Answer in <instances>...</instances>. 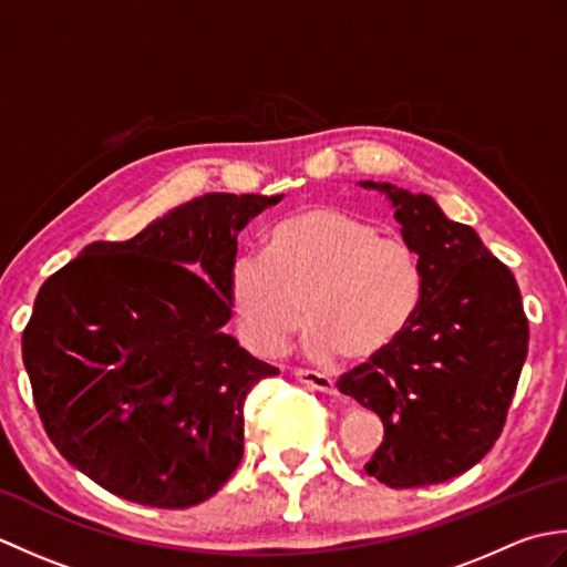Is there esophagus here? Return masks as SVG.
Returning <instances> with one entry per match:
<instances>
[{
    "label": "esophagus",
    "mask_w": 567,
    "mask_h": 567,
    "mask_svg": "<svg viewBox=\"0 0 567 567\" xmlns=\"http://www.w3.org/2000/svg\"><path fill=\"white\" fill-rule=\"evenodd\" d=\"M295 378L302 382V384H307L309 390H317V392H323V394H333L336 392V382L329 375H321V372H317V370L297 368L295 370Z\"/></svg>",
    "instance_id": "1"
}]
</instances>
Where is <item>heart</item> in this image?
I'll use <instances>...</instances> for the list:
<instances>
[{
    "label": "heart",
    "instance_id": "1",
    "mask_svg": "<svg viewBox=\"0 0 567 567\" xmlns=\"http://www.w3.org/2000/svg\"><path fill=\"white\" fill-rule=\"evenodd\" d=\"M421 292L416 252L384 236L375 219L341 207L285 216L262 236L260 258H238L228 277V299L256 351H280L307 315L309 355L346 353L358 363L396 346Z\"/></svg>",
    "mask_w": 567,
    "mask_h": 567
}]
</instances>
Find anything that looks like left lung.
I'll return each instance as SVG.
<instances>
[{"label": "left lung", "mask_w": 567, "mask_h": 567, "mask_svg": "<svg viewBox=\"0 0 567 567\" xmlns=\"http://www.w3.org/2000/svg\"><path fill=\"white\" fill-rule=\"evenodd\" d=\"M358 185L390 202L424 292L396 346L346 372L339 390L382 419L368 475L400 489L439 485L483 461L504 429L528 353L522 292L475 228L451 221L433 197Z\"/></svg>", "instance_id": "8db88e82"}]
</instances>
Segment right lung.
Returning a JSON list of instances; mask_svg holds the SVG:
<instances>
[{"mask_svg": "<svg viewBox=\"0 0 567 567\" xmlns=\"http://www.w3.org/2000/svg\"><path fill=\"white\" fill-rule=\"evenodd\" d=\"M282 195L195 197L122 244L97 240L41 285L21 353L43 429L112 495L209 499L244 457V400L277 368L224 327L238 231Z\"/></svg>", "mask_w": 567, "mask_h": 567, "instance_id": "obj_1", "label": "right lung"}]
</instances>
